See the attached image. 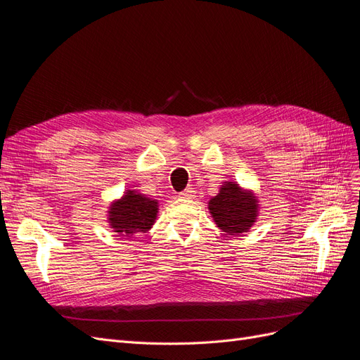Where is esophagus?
I'll use <instances>...</instances> for the list:
<instances>
[{
	"instance_id": "34e87169",
	"label": "esophagus",
	"mask_w": 360,
	"mask_h": 360,
	"mask_svg": "<svg viewBox=\"0 0 360 360\" xmlns=\"http://www.w3.org/2000/svg\"><path fill=\"white\" fill-rule=\"evenodd\" d=\"M180 197L181 198H186V200H191L195 197V191L192 188H186L183 192H180Z\"/></svg>"
}]
</instances>
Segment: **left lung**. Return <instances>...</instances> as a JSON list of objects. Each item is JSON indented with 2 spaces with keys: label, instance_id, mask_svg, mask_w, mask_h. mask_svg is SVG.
<instances>
[{
  "label": "left lung",
  "instance_id": "1",
  "mask_svg": "<svg viewBox=\"0 0 360 360\" xmlns=\"http://www.w3.org/2000/svg\"><path fill=\"white\" fill-rule=\"evenodd\" d=\"M209 209L216 225L230 236L248 231L257 219L258 204L250 192H245L238 184L228 181L219 193L210 200Z\"/></svg>",
  "mask_w": 360,
  "mask_h": 360
}]
</instances>
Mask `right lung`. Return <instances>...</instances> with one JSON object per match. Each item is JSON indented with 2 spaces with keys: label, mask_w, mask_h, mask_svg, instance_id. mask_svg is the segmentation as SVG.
Instances as JSON below:
<instances>
[{
  "label": "right lung",
  "mask_w": 360,
  "mask_h": 360,
  "mask_svg": "<svg viewBox=\"0 0 360 360\" xmlns=\"http://www.w3.org/2000/svg\"><path fill=\"white\" fill-rule=\"evenodd\" d=\"M158 214V202L143 193L127 191L124 197L110 207V224L115 233L129 237L148 231Z\"/></svg>",
  "instance_id": "1"
}]
</instances>
